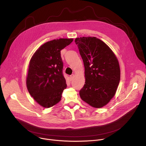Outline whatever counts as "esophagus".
Listing matches in <instances>:
<instances>
[{
  "label": "esophagus",
  "mask_w": 146,
  "mask_h": 146,
  "mask_svg": "<svg viewBox=\"0 0 146 146\" xmlns=\"http://www.w3.org/2000/svg\"><path fill=\"white\" fill-rule=\"evenodd\" d=\"M74 74L70 75V80H72L73 78H74Z\"/></svg>",
  "instance_id": "esophagus-1"
}]
</instances>
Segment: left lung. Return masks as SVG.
Wrapping results in <instances>:
<instances>
[{"instance_id": "8db88e82", "label": "left lung", "mask_w": 146, "mask_h": 146, "mask_svg": "<svg viewBox=\"0 0 146 146\" xmlns=\"http://www.w3.org/2000/svg\"><path fill=\"white\" fill-rule=\"evenodd\" d=\"M85 68V84L80 91L81 99L100 108L114 96L120 80L117 57L109 47L95 37L75 39Z\"/></svg>"}]
</instances>
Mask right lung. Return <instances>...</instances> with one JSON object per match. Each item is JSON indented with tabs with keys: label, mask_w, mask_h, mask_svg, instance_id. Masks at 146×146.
Returning a JSON list of instances; mask_svg holds the SVG:
<instances>
[{
	"label": "right lung",
	"mask_w": 146,
	"mask_h": 146,
	"mask_svg": "<svg viewBox=\"0 0 146 146\" xmlns=\"http://www.w3.org/2000/svg\"><path fill=\"white\" fill-rule=\"evenodd\" d=\"M73 40L59 38L48 41L39 47L30 60L27 86L30 95L41 106L48 108L56 105L67 87L60 51Z\"/></svg>",
	"instance_id": "1"
}]
</instances>
